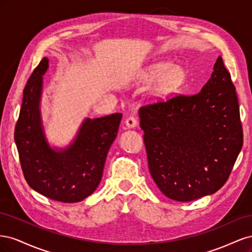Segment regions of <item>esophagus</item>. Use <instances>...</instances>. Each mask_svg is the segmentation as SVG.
Returning a JSON list of instances; mask_svg holds the SVG:
<instances>
[{
  "mask_svg": "<svg viewBox=\"0 0 252 252\" xmlns=\"http://www.w3.org/2000/svg\"><path fill=\"white\" fill-rule=\"evenodd\" d=\"M125 124L128 128H134L136 125H138V120L134 117H129L126 119Z\"/></svg>",
  "mask_w": 252,
  "mask_h": 252,
  "instance_id": "esophagus-1",
  "label": "esophagus"
}]
</instances>
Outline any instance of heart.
Segmentation results:
<instances>
[{
    "instance_id": "obj_1",
    "label": "heart",
    "mask_w": 252,
    "mask_h": 252,
    "mask_svg": "<svg viewBox=\"0 0 252 252\" xmlns=\"http://www.w3.org/2000/svg\"><path fill=\"white\" fill-rule=\"evenodd\" d=\"M147 77L152 81H159V89L163 93H169L183 83L185 79V72L182 67L170 62H162L152 66Z\"/></svg>"
}]
</instances>
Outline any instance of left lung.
<instances>
[{
  "instance_id": "1",
  "label": "left lung",
  "mask_w": 252,
  "mask_h": 252,
  "mask_svg": "<svg viewBox=\"0 0 252 252\" xmlns=\"http://www.w3.org/2000/svg\"><path fill=\"white\" fill-rule=\"evenodd\" d=\"M139 116L150 174L167 197L193 201L225 184L243 146V129L222 58L199 94L143 106Z\"/></svg>"
}]
</instances>
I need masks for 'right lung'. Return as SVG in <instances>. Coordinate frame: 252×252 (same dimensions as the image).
Wrapping results in <instances>:
<instances>
[{
	"instance_id": "1",
	"label": "right lung",
	"mask_w": 252,
	"mask_h": 252,
	"mask_svg": "<svg viewBox=\"0 0 252 252\" xmlns=\"http://www.w3.org/2000/svg\"><path fill=\"white\" fill-rule=\"evenodd\" d=\"M48 67L49 60L43 58L23 91L14 141L28 185L48 199L75 203L94 193L100 184L106 157L117 138L122 113L87 118L69 146L51 147L41 113L43 75Z\"/></svg>"
}]
</instances>
